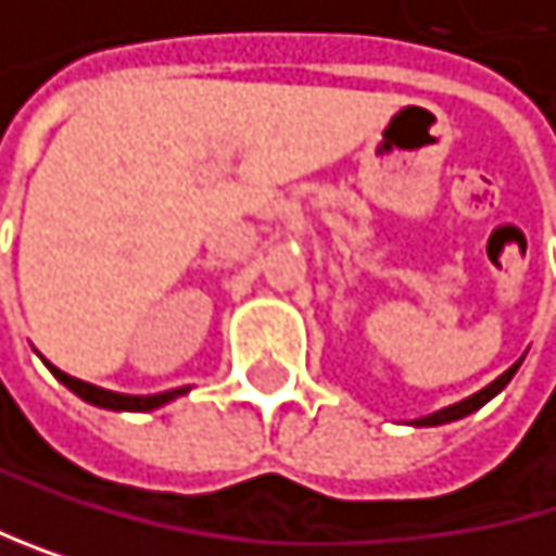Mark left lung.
<instances>
[{
    "instance_id": "1",
    "label": "left lung",
    "mask_w": 556,
    "mask_h": 556,
    "mask_svg": "<svg viewBox=\"0 0 556 556\" xmlns=\"http://www.w3.org/2000/svg\"><path fill=\"white\" fill-rule=\"evenodd\" d=\"M523 361V357H520ZM520 361L517 365H510L501 378H494L488 388H481V391H475L470 397H464V401H457V404H447V407H441V410H434V414H425V418H414V421H407V425H414V428H438V425H451V421H460V418H467V414H475L478 407H484L491 397H497L504 388H507V381L517 375V368H520Z\"/></svg>"
}]
</instances>
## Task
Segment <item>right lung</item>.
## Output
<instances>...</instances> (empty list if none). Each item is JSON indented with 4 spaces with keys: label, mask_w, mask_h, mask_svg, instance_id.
Here are the masks:
<instances>
[{
    "label": "right lung",
    "mask_w": 556,
    "mask_h": 556,
    "mask_svg": "<svg viewBox=\"0 0 556 556\" xmlns=\"http://www.w3.org/2000/svg\"><path fill=\"white\" fill-rule=\"evenodd\" d=\"M49 365V361H46ZM49 371L72 391L78 394L81 401H89L96 407H105V410H155L175 397H181L188 388H172V391H159V394H118V391H109V388H99V384H89V381H78L65 371H59L55 365H49Z\"/></svg>",
    "instance_id": "right-lung-1"
}]
</instances>
